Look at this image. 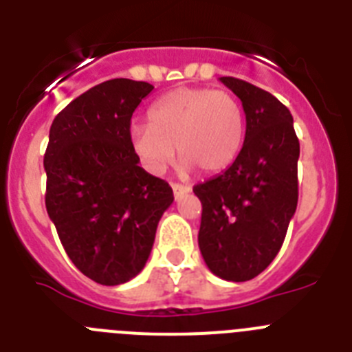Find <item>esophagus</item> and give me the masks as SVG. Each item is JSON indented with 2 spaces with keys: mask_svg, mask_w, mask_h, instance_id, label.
Listing matches in <instances>:
<instances>
[{
  "mask_svg": "<svg viewBox=\"0 0 352 352\" xmlns=\"http://www.w3.org/2000/svg\"><path fill=\"white\" fill-rule=\"evenodd\" d=\"M173 192H174V197H176V201L178 199H182L183 195H186L188 192H190V186H186V185H182V183H173Z\"/></svg>",
  "mask_w": 352,
  "mask_h": 352,
  "instance_id": "obj_1",
  "label": "esophagus"
}]
</instances>
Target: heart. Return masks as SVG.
Here are the masks:
<instances>
[{
	"mask_svg": "<svg viewBox=\"0 0 352 352\" xmlns=\"http://www.w3.org/2000/svg\"><path fill=\"white\" fill-rule=\"evenodd\" d=\"M149 125L130 126L132 151L142 166L160 174L174 149L185 169L214 174L238 158L245 141V111L234 95L211 88H182L151 105Z\"/></svg>",
	"mask_w": 352,
	"mask_h": 352,
	"instance_id": "1",
	"label": "heart"
}]
</instances>
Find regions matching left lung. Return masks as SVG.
<instances>
[{
	"instance_id": "obj_1",
	"label": "left lung",
	"mask_w": 352,
	"mask_h": 352,
	"mask_svg": "<svg viewBox=\"0 0 352 352\" xmlns=\"http://www.w3.org/2000/svg\"><path fill=\"white\" fill-rule=\"evenodd\" d=\"M243 105V148L222 174L199 183L203 204L199 248L211 273L252 280L284 243L298 206L296 138L289 109L272 93L236 77H220Z\"/></svg>"
}]
</instances>
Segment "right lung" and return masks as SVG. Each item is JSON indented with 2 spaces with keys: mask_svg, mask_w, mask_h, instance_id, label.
<instances>
[{
  "mask_svg": "<svg viewBox=\"0 0 352 352\" xmlns=\"http://www.w3.org/2000/svg\"><path fill=\"white\" fill-rule=\"evenodd\" d=\"M149 82L111 79L77 96L54 118L43 155L45 208L67 256L102 285L129 282L144 268L169 183L139 167L130 121Z\"/></svg>",
  "mask_w": 352,
  "mask_h": 352,
  "instance_id": "1",
  "label": "right lung"
}]
</instances>
